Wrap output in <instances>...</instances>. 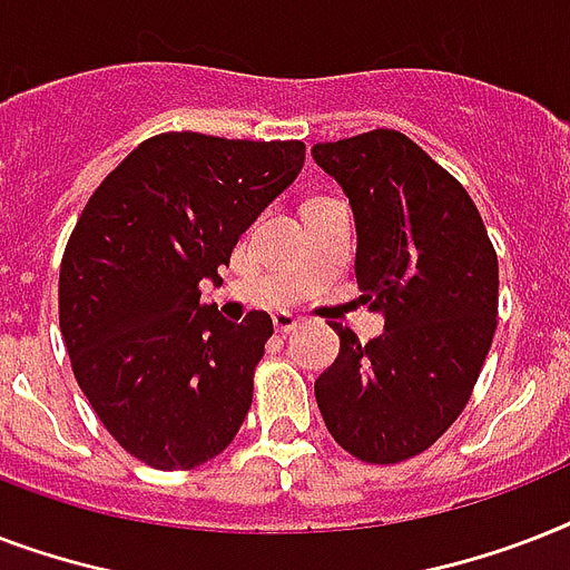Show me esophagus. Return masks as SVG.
I'll list each match as a JSON object with an SVG mask.
<instances>
[{
    "label": "esophagus",
    "mask_w": 570,
    "mask_h": 570,
    "mask_svg": "<svg viewBox=\"0 0 570 570\" xmlns=\"http://www.w3.org/2000/svg\"><path fill=\"white\" fill-rule=\"evenodd\" d=\"M298 316H293V313H275V328L277 334H289V331L298 328Z\"/></svg>",
    "instance_id": "esophagus-1"
}]
</instances>
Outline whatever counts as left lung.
I'll return each mask as SVG.
<instances>
[{"instance_id":"obj_1","label":"left lung","mask_w":570,"mask_h":570,"mask_svg":"<svg viewBox=\"0 0 570 570\" xmlns=\"http://www.w3.org/2000/svg\"><path fill=\"white\" fill-rule=\"evenodd\" d=\"M348 195L361 302L384 334H340L316 379L331 438L366 464L429 450L468 405L497 328V250L468 189L396 129L313 147Z\"/></svg>"}]
</instances>
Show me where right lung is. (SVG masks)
<instances>
[{"instance_id": "right-lung-1", "label": "right lung", "mask_w": 570, "mask_h": 570, "mask_svg": "<svg viewBox=\"0 0 570 570\" xmlns=\"http://www.w3.org/2000/svg\"><path fill=\"white\" fill-rule=\"evenodd\" d=\"M302 165V141L163 132L88 197L61 257L58 325L100 423L150 468L215 459L248 416L275 328L263 311L222 320L200 281H222Z\"/></svg>"}]
</instances>
